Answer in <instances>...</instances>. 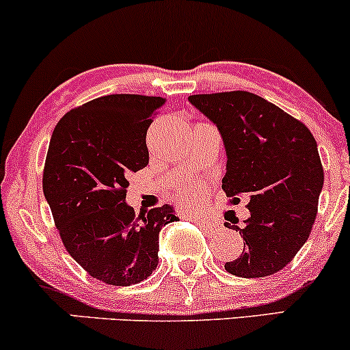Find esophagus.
<instances>
[{
	"label": "esophagus",
	"mask_w": 350,
	"mask_h": 350,
	"mask_svg": "<svg viewBox=\"0 0 350 350\" xmlns=\"http://www.w3.org/2000/svg\"><path fill=\"white\" fill-rule=\"evenodd\" d=\"M198 220H199V224H200V226H204V227H206L207 230H215L217 226H219V224L214 222V220H211V219H200V217H199Z\"/></svg>",
	"instance_id": "1"
}]
</instances>
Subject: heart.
I'll use <instances>...</instances> for the list:
<instances>
[{
  "mask_svg": "<svg viewBox=\"0 0 350 350\" xmlns=\"http://www.w3.org/2000/svg\"><path fill=\"white\" fill-rule=\"evenodd\" d=\"M183 196L187 199V202H194L196 198H198V187H196L194 183H189L183 189Z\"/></svg>",
  "mask_w": 350,
  "mask_h": 350,
  "instance_id": "1",
  "label": "heart"
}]
</instances>
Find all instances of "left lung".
<instances>
[{
  "label": "left lung",
  "mask_w": 350,
  "mask_h": 350,
  "mask_svg": "<svg viewBox=\"0 0 350 350\" xmlns=\"http://www.w3.org/2000/svg\"><path fill=\"white\" fill-rule=\"evenodd\" d=\"M215 124L227 154L222 189L247 196L250 217L239 230L243 252L226 270L242 278L280 271L306 243L317 214L324 171L308 126L250 92L191 95Z\"/></svg>",
  "instance_id": "8db88e82"
}]
</instances>
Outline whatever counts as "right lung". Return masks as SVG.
Returning a JSON list of instances; mask_svg holds the SVG:
<instances>
[{
  "mask_svg": "<svg viewBox=\"0 0 350 350\" xmlns=\"http://www.w3.org/2000/svg\"><path fill=\"white\" fill-rule=\"evenodd\" d=\"M166 100L105 95L60 118L51 136L42 189L64 247L113 286L146 280L158 267L159 232L179 220L163 206L135 215L128 176L148 166L146 131Z\"/></svg>",
  "mask_w": 350,
  "mask_h": 350,
  "instance_id": "1",
  "label": "right lung"
}]
</instances>
